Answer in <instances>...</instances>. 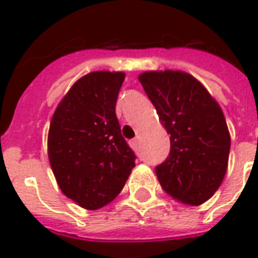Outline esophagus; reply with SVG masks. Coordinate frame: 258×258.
Listing matches in <instances>:
<instances>
[{
  "label": "esophagus",
  "instance_id": "esophagus-1",
  "mask_svg": "<svg viewBox=\"0 0 258 258\" xmlns=\"http://www.w3.org/2000/svg\"><path fill=\"white\" fill-rule=\"evenodd\" d=\"M129 145H131V148H132V149H138L139 141H138V139H133V141L129 142Z\"/></svg>",
  "mask_w": 258,
  "mask_h": 258
}]
</instances>
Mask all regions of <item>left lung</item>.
<instances>
[{
  "instance_id": "8db88e82",
  "label": "left lung",
  "mask_w": 258,
  "mask_h": 258,
  "mask_svg": "<svg viewBox=\"0 0 258 258\" xmlns=\"http://www.w3.org/2000/svg\"><path fill=\"white\" fill-rule=\"evenodd\" d=\"M139 82L170 135V153L156 167L160 186L183 205L205 203L220 187L229 165L231 142L220 105L183 71H148Z\"/></svg>"
}]
</instances>
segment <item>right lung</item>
I'll return each instance as SVG.
<instances>
[{"instance_id":"1","label":"right lung","mask_w":258,"mask_h":258,"mask_svg":"<svg viewBox=\"0 0 258 258\" xmlns=\"http://www.w3.org/2000/svg\"><path fill=\"white\" fill-rule=\"evenodd\" d=\"M123 72L95 71L79 78L53 112L48 159L67 198L86 210L110 203L135 167L115 106Z\"/></svg>"}]
</instances>
